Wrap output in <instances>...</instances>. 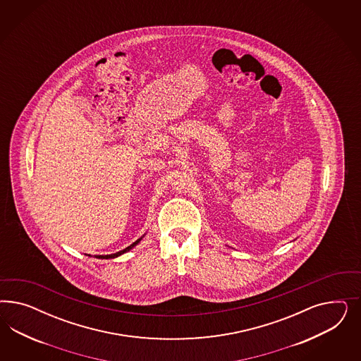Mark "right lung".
<instances>
[{
    "label": "right lung",
    "mask_w": 361,
    "mask_h": 361,
    "mask_svg": "<svg viewBox=\"0 0 361 361\" xmlns=\"http://www.w3.org/2000/svg\"><path fill=\"white\" fill-rule=\"evenodd\" d=\"M142 240V238H140ZM140 240H136V242H133L132 245H130L128 247H126L124 250H121V252H115V254H111V255H97V258H100V259H109V258H116V257H119V255H121L123 252H128V250H131L132 247L135 246V245H137L139 242H140Z\"/></svg>",
    "instance_id": "1"
}]
</instances>
